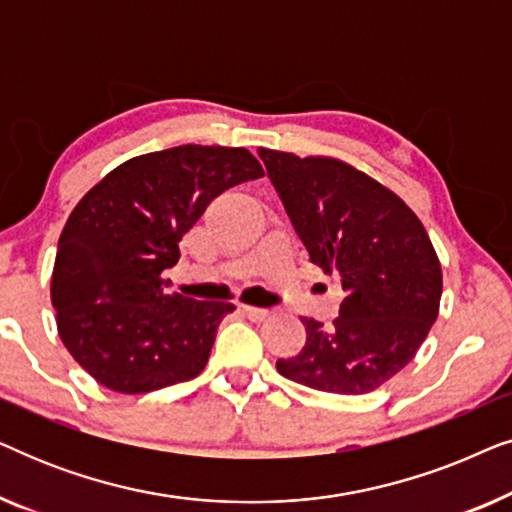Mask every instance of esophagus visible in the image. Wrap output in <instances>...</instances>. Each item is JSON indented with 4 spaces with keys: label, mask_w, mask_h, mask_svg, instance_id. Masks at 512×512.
I'll list each match as a JSON object with an SVG mask.
<instances>
[{
    "label": "esophagus",
    "mask_w": 512,
    "mask_h": 512,
    "mask_svg": "<svg viewBox=\"0 0 512 512\" xmlns=\"http://www.w3.org/2000/svg\"><path fill=\"white\" fill-rule=\"evenodd\" d=\"M242 312L247 314V317L251 319V321H265L270 317V312L268 310H263V307H254V305H242Z\"/></svg>",
    "instance_id": "1"
}]
</instances>
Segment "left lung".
I'll list each match as a JSON object with an SVG mask.
<instances>
[{"instance_id":"8db88e82","label":"left lung","mask_w":512,"mask_h":512,"mask_svg":"<svg viewBox=\"0 0 512 512\" xmlns=\"http://www.w3.org/2000/svg\"><path fill=\"white\" fill-rule=\"evenodd\" d=\"M258 156L310 261L345 291L331 328L300 317L305 347L277 361L279 375L328 394L375 391L408 366L438 317L436 249L417 214L366 172L326 156Z\"/></svg>"}]
</instances>
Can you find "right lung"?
Here are the masks:
<instances>
[{
    "mask_svg": "<svg viewBox=\"0 0 512 512\" xmlns=\"http://www.w3.org/2000/svg\"><path fill=\"white\" fill-rule=\"evenodd\" d=\"M258 177L247 149L184 144L125 160L83 195L62 228L51 300L60 338L88 375L118 394H146L202 373L235 305L167 293L163 272L209 202Z\"/></svg>",
    "mask_w": 512,
    "mask_h": 512,
    "instance_id": "right-lung-1",
    "label": "right lung"
}]
</instances>
